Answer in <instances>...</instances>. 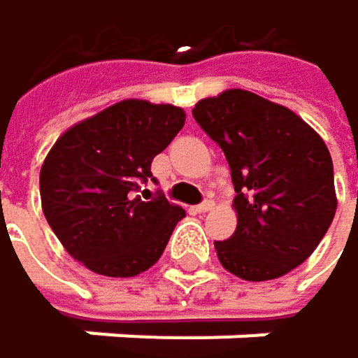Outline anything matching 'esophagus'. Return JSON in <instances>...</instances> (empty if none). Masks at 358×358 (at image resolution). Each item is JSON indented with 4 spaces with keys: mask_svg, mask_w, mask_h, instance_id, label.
Segmentation results:
<instances>
[{
    "mask_svg": "<svg viewBox=\"0 0 358 358\" xmlns=\"http://www.w3.org/2000/svg\"><path fill=\"white\" fill-rule=\"evenodd\" d=\"M213 207H215L213 201H205V203H201L199 207H194V211H196V213H207V211H211Z\"/></svg>",
    "mask_w": 358,
    "mask_h": 358,
    "instance_id": "obj_1",
    "label": "esophagus"
}]
</instances>
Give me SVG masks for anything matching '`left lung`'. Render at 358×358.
<instances>
[{
	"instance_id": "8db88e82",
	"label": "left lung",
	"mask_w": 358,
	"mask_h": 358,
	"mask_svg": "<svg viewBox=\"0 0 358 358\" xmlns=\"http://www.w3.org/2000/svg\"><path fill=\"white\" fill-rule=\"evenodd\" d=\"M199 126L222 147L235 185L237 230L215 252L248 282L290 273L318 248L337 196L331 153L296 113L245 89L196 102Z\"/></svg>"
}]
</instances>
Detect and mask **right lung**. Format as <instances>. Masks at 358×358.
<instances>
[{
	"instance_id": "obj_1",
	"label": "right lung",
	"mask_w": 358,
	"mask_h": 358,
	"mask_svg": "<svg viewBox=\"0 0 358 358\" xmlns=\"http://www.w3.org/2000/svg\"><path fill=\"white\" fill-rule=\"evenodd\" d=\"M173 104L121 100L68 128L40 169L42 211L66 252L89 271L134 278L162 256L185 211L134 192L183 128Z\"/></svg>"
}]
</instances>
